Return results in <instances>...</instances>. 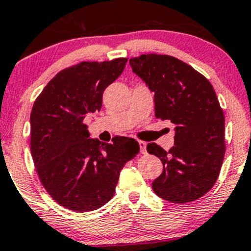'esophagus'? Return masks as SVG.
I'll return each mask as SVG.
<instances>
[{
	"label": "esophagus",
	"instance_id": "esophagus-1",
	"mask_svg": "<svg viewBox=\"0 0 251 251\" xmlns=\"http://www.w3.org/2000/svg\"><path fill=\"white\" fill-rule=\"evenodd\" d=\"M146 146H148V144L145 142H139V148H140V152L142 153H146Z\"/></svg>",
	"mask_w": 251,
	"mask_h": 251
}]
</instances>
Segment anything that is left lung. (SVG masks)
Listing matches in <instances>:
<instances>
[{
  "label": "left lung",
  "mask_w": 251,
  "mask_h": 251,
  "mask_svg": "<svg viewBox=\"0 0 251 251\" xmlns=\"http://www.w3.org/2000/svg\"><path fill=\"white\" fill-rule=\"evenodd\" d=\"M132 71L154 94V116L175 124V146L168 152L150 143L163 172L152 181L154 194L184 204L214 186L224 159V114L205 76L174 56L144 54L129 59Z\"/></svg>",
  "instance_id": "obj_1"
}]
</instances>
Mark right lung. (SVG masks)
<instances>
[{"label":"right lung","mask_w":251,"mask_h":251,"mask_svg":"<svg viewBox=\"0 0 251 251\" xmlns=\"http://www.w3.org/2000/svg\"><path fill=\"white\" fill-rule=\"evenodd\" d=\"M127 59L80 62L47 83L30 114V152L42 185L60 205L93 211L113 197L126 162L139 152L127 137L112 143L92 139L86 114L100 111L106 87L123 73Z\"/></svg>","instance_id":"1"}]
</instances>
